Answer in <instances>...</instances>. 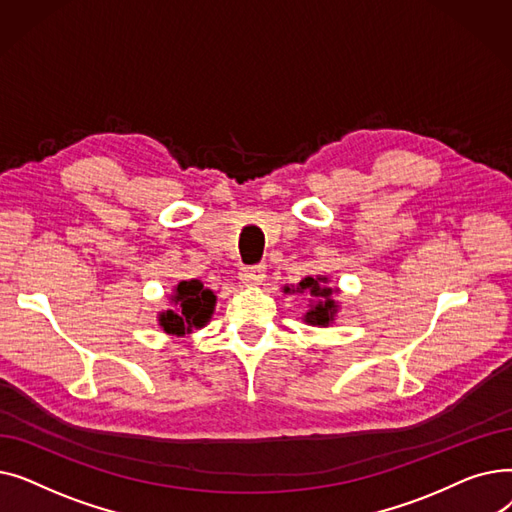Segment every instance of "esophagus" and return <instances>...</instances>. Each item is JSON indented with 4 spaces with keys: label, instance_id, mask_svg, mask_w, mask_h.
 <instances>
[{
    "label": "esophagus",
    "instance_id": "34e87169",
    "mask_svg": "<svg viewBox=\"0 0 512 512\" xmlns=\"http://www.w3.org/2000/svg\"><path fill=\"white\" fill-rule=\"evenodd\" d=\"M240 280L247 286H259L265 280V265H255V267H242L240 270Z\"/></svg>",
    "mask_w": 512,
    "mask_h": 512
}]
</instances>
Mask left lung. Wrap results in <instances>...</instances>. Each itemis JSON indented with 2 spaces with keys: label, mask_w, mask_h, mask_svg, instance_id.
Segmentation results:
<instances>
[{
  "label": "left lung",
  "mask_w": 512,
  "mask_h": 512,
  "mask_svg": "<svg viewBox=\"0 0 512 512\" xmlns=\"http://www.w3.org/2000/svg\"><path fill=\"white\" fill-rule=\"evenodd\" d=\"M286 294H307L309 303L307 311L303 313V321L307 326H319L328 328L336 321V315L340 311L338 301H334V294L340 292L338 286H330L328 276H307L297 286H284Z\"/></svg>",
  "instance_id": "obj_1"
}]
</instances>
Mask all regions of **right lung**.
Here are the masks:
<instances>
[{"mask_svg": "<svg viewBox=\"0 0 512 512\" xmlns=\"http://www.w3.org/2000/svg\"><path fill=\"white\" fill-rule=\"evenodd\" d=\"M170 309L157 313V324L170 336H186L205 328L215 311L218 297L199 280H182L172 288Z\"/></svg>", "mask_w": 512, "mask_h": 512, "instance_id": "obj_1", "label": "right lung"}]
</instances>
